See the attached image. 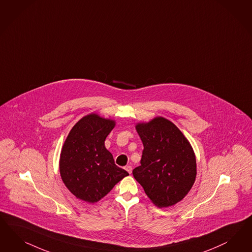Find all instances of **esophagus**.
Wrapping results in <instances>:
<instances>
[{
  "label": "esophagus",
  "mask_w": 252,
  "mask_h": 252,
  "mask_svg": "<svg viewBox=\"0 0 252 252\" xmlns=\"http://www.w3.org/2000/svg\"><path fill=\"white\" fill-rule=\"evenodd\" d=\"M125 170L128 171V172H129V173L130 174V173H131V170H132V169H131V166H130V165L126 166V167H125Z\"/></svg>",
  "instance_id": "obj_1"
}]
</instances>
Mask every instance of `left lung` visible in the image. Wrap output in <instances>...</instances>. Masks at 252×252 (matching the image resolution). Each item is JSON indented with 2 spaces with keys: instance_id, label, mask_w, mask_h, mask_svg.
Here are the masks:
<instances>
[{
  "instance_id": "8db88e82",
  "label": "left lung",
  "mask_w": 252,
  "mask_h": 252,
  "mask_svg": "<svg viewBox=\"0 0 252 252\" xmlns=\"http://www.w3.org/2000/svg\"><path fill=\"white\" fill-rule=\"evenodd\" d=\"M143 142L141 165L132 174L146 195L158 208L180 202L193 187L196 176L195 156L183 132L163 117L137 123Z\"/></svg>"
}]
</instances>
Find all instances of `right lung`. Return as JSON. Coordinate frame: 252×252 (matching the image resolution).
<instances>
[{
	"instance_id": "obj_1",
	"label": "right lung",
	"mask_w": 252,
	"mask_h": 252,
	"mask_svg": "<svg viewBox=\"0 0 252 252\" xmlns=\"http://www.w3.org/2000/svg\"><path fill=\"white\" fill-rule=\"evenodd\" d=\"M116 122L97 114L83 117L62 147L59 170L63 183L77 198L95 203L129 173L118 167L105 146Z\"/></svg>"
}]
</instances>
